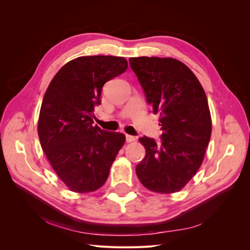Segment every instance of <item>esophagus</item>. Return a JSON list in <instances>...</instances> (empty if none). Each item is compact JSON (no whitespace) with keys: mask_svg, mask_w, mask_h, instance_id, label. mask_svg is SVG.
<instances>
[{"mask_svg":"<svg viewBox=\"0 0 250 250\" xmlns=\"http://www.w3.org/2000/svg\"><path fill=\"white\" fill-rule=\"evenodd\" d=\"M135 141V138L132 137V135H129V134H126V142L127 143H132Z\"/></svg>","mask_w":250,"mask_h":250,"instance_id":"34e87169","label":"esophagus"}]
</instances>
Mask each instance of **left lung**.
<instances>
[{
  "label": "left lung",
  "mask_w": 250,
  "mask_h": 250,
  "mask_svg": "<svg viewBox=\"0 0 250 250\" xmlns=\"http://www.w3.org/2000/svg\"><path fill=\"white\" fill-rule=\"evenodd\" d=\"M129 63L152 111L160 115L161 143L143 137L146 149L137 175L148 190H181L198 171L211 133L206 93L197 77L177 59L131 57Z\"/></svg>",
  "instance_id": "left-lung-1"
}]
</instances>
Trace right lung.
<instances>
[{
  "instance_id": "obj_1",
  "label": "right lung",
  "mask_w": 250,
  "mask_h": 250,
  "mask_svg": "<svg viewBox=\"0 0 250 250\" xmlns=\"http://www.w3.org/2000/svg\"><path fill=\"white\" fill-rule=\"evenodd\" d=\"M128 67L124 57L82 56L65 63L44 93L39 137L51 166L71 191L88 193L106 181L125 143L94 123L103 85Z\"/></svg>"
}]
</instances>
